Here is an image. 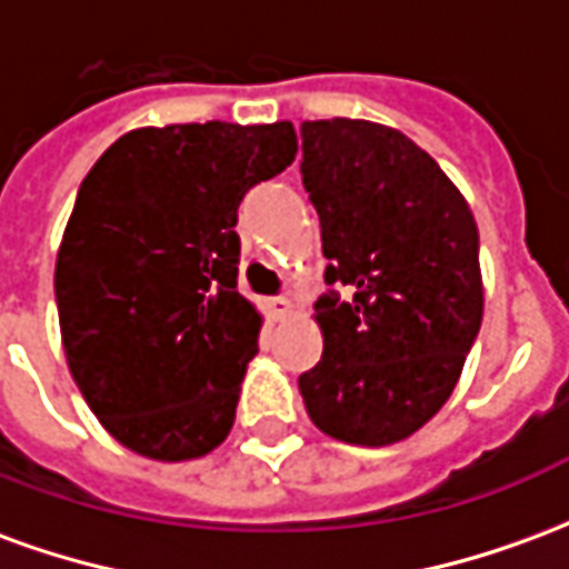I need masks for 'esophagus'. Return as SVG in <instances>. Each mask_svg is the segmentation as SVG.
<instances>
[{
  "instance_id": "obj_1",
  "label": "esophagus",
  "mask_w": 569,
  "mask_h": 569,
  "mask_svg": "<svg viewBox=\"0 0 569 569\" xmlns=\"http://www.w3.org/2000/svg\"><path fill=\"white\" fill-rule=\"evenodd\" d=\"M264 308H268V313H271L273 320H283L286 313H289V310H292V305H289V298H268V305H264Z\"/></svg>"
}]
</instances>
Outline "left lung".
<instances>
[{
  "label": "left lung",
  "instance_id": "obj_1",
  "mask_svg": "<svg viewBox=\"0 0 569 569\" xmlns=\"http://www.w3.org/2000/svg\"><path fill=\"white\" fill-rule=\"evenodd\" d=\"M301 182L320 216L322 357L298 378L310 420L393 445L439 411L481 326L478 228L406 133L357 118L301 124Z\"/></svg>",
  "mask_w": 569,
  "mask_h": 569
}]
</instances>
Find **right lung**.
I'll list each match as a JSON object with an SVG mask.
<instances>
[{"label": "right lung", "mask_w": 569, "mask_h": 569, "mask_svg": "<svg viewBox=\"0 0 569 569\" xmlns=\"http://www.w3.org/2000/svg\"><path fill=\"white\" fill-rule=\"evenodd\" d=\"M289 121L130 130L84 176L57 252L60 335L124 448L191 460L234 423L261 317L237 292V207L296 161Z\"/></svg>", "instance_id": "add662e5"}]
</instances>
